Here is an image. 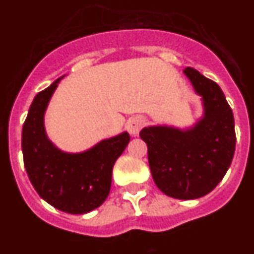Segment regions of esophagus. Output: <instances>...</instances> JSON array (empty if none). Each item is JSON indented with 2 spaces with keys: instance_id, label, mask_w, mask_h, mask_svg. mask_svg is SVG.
<instances>
[{
  "instance_id": "obj_1",
  "label": "esophagus",
  "mask_w": 254,
  "mask_h": 254,
  "mask_svg": "<svg viewBox=\"0 0 254 254\" xmlns=\"http://www.w3.org/2000/svg\"><path fill=\"white\" fill-rule=\"evenodd\" d=\"M143 127H144V120L139 116L131 117L130 120L127 123V129L131 135H137V134L140 131V129H142Z\"/></svg>"
}]
</instances>
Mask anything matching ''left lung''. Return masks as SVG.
<instances>
[{
    "instance_id": "left-lung-1",
    "label": "left lung",
    "mask_w": 254,
    "mask_h": 254,
    "mask_svg": "<svg viewBox=\"0 0 254 254\" xmlns=\"http://www.w3.org/2000/svg\"><path fill=\"white\" fill-rule=\"evenodd\" d=\"M183 73L203 101L204 115L193 127H143L140 138L148 147V164L156 186L181 200L209 193L225 177L235 152L234 115L221 87L193 68Z\"/></svg>"
}]
</instances>
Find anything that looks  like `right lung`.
Returning a JSON list of instances; mask_svg holds the SVG:
<instances>
[{"label":"right lung","instance_id":"1","mask_svg":"<svg viewBox=\"0 0 254 254\" xmlns=\"http://www.w3.org/2000/svg\"><path fill=\"white\" fill-rule=\"evenodd\" d=\"M40 91L32 102L22 131L24 167L42 199L62 212L84 214L104 203L111 190L112 169L127 146L124 131L78 153L63 152L48 138L44 117L59 81Z\"/></svg>","mask_w":254,"mask_h":254}]
</instances>
